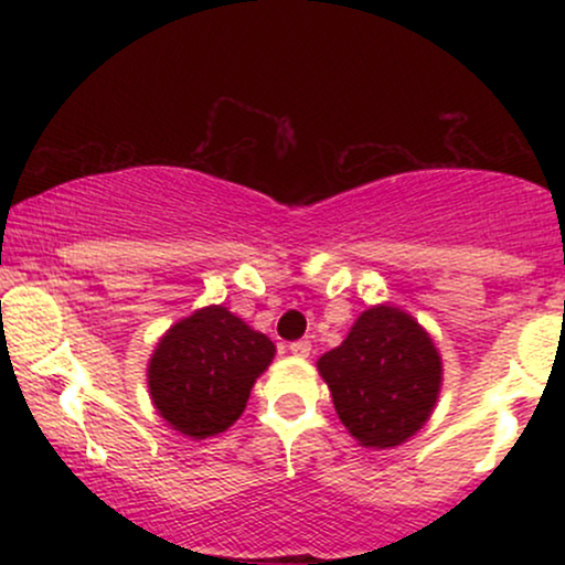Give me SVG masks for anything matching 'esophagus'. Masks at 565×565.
Returning <instances> with one entry per match:
<instances>
[{
	"instance_id": "obj_1",
	"label": "esophagus",
	"mask_w": 565,
	"mask_h": 565,
	"mask_svg": "<svg viewBox=\"0 0 565 565\" xmlns=\"http://www.w3.org/2000/svg\"><path fill=\"white\" fill-rule=\"evenodd\" d=\"M289 353L295 355V359H308V355H310V342H308V340H297V342H291V345H289Z\"/></svg>"
}]
</instances>
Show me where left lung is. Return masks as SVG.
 <instances>
[{
	"mask_svg": "<svg viewBox=\"0 0 565 565\" xmlns=\"http://www.w3.org/2000/svg\"><path fill=\"white\" fill-rule=\"evenodd\" d=\"M337 417L366 449H395L430 419L444 385L427 329L395 305H372L319 359Z\"/></svg>",
	"mask_w": 565,
	"mask_h": 565,
	"instance_id": "1",
	"label": "left lung"
}]
</instances>
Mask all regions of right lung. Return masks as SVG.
<instances>
[{
  "instance_id": "1",
  "label": "right lung",
  "mask_w": 565,
  "mask_h": 565,
  "mask_svg": "<svg viewBox=\"0 0 565 565\" xmlns=\"http://www.w3.org/2000/svg\"><path fill=\"white\" fill-rule=\"evenodd\" d=\"M276 345L223 305L172 323L148 361V393L159 417L185 438L225 433L244 414L252 385Z\"/></svg>"
}]
</instances>
